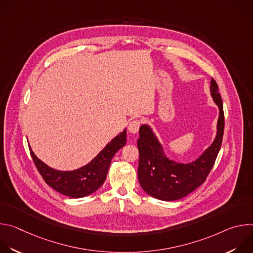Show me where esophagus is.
Returning <instances> with one entry per match:
<instances>
[{
  "label": "esophagus",
  "instance_id": "obj_1",
  "mask_svg": "<svg viewBox=\"0 0 253 253\" xmlns=\"http://www.w3.org/2000/svg\"><path fill=\"white\" fill-rule=\"evenodd\" d=\"M140 125H141V123H140L139 120H132V121L129 123V125H128V130H129V132H130V133H133V134L137 133V132L139 131Z\"/></svg>",
  "mask_w": 253,
  "mask_h": 253
}]
</instances>
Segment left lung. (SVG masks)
Returning a JSON list of instances; mask_svg holds the SVG:
<instances>
[{
	"label": "left lung",
	"mask_w": 253,
	"mask_h": 253,
	"mask_svg": "<svg viewBox=\"0 0 253 253\" xmlns=\"http://www.w3.org/2000/svg\"><path fill=\"white\" fill-rule=\"evenodd\" d=\"M211 96L219 108L217 133L211 145L194 161L183 164L169 159L163 147L148 125L139 129L140 138L138 180L141 187L150 196L173 201L185 197L199 187L212 169L221 147L224 131V113L218 85L211 79Z\"/></svg>",
	"instance_id": "left-lung-1"
}]
</instances>
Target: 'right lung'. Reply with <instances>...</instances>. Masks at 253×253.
I'll use <instances>...</instances> for the list:
<instances>
[{
	"label": "right lung",
	"instance_id": "right-lung-1",
	"mask_svg": "<svg viewBox=\"0 0 253 253\" xmlns=\"http://www.w3.org/2000/svg\"><path fill=\"white\" fill-rule=\"evenodd\" d=\"M126 129L107 144L105 148L87 165L73 170L60 171L41 161L30 148L31 156L45 182L59 193L81 198L94 193L104 183L115 153L126 144Z\"/></svg>",
	"mask_w": 253,
	"mask_h": 253
}]
</instances>
